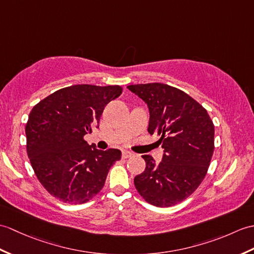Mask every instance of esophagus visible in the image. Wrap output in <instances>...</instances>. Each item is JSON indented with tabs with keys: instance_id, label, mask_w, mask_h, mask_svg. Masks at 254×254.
<instances>
[{
	"instance_id": "34e87169",
	"label": "esophagus",
	"mask_w": 254,
	"mask_h": 254,
	"mask_svg": "<svg viewBox=\"0 0 254 254\" xmlns=\"http://www.w3.org/2000/svg\"><path fill=\"white\" fill-rule=\"evenodd\" d=\"M133 156V154L131 151H127V150H123L122 151V157L125 158V159H127V158H129V157H132Z\"/></svg>"
}]
</instances>
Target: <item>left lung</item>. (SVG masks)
<instances>
[{
  "label": "left lung",
  "mask_w": 254,
  "mask_h": 254,
  "mask_svg": "<svg viewBox=\"0 0 254 254\" xmlns=\"http://www.w3.org/2000/svg\"><path fill=\"white\" fill-rule=\"evenodd\" d=\"M148 106L150 135L160 136L163 157L149 155L134 185L147 202L171 207L186 199L201 184L214 151V126L201 105L179 88L163 83L128 85Z\"/></svg>",
  "instance_id": "left-lung-1"
}]
</instances>
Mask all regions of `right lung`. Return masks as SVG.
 I'll return each instance as SVG.
<instances>
[{
  "mask_svg": "<svg viewBox=\"0 0 254 254\" xmlns=\"http://www.w3.org/2000/svg\"><path fill=\"white\" fill-rule=\"evenodd\" d=\"M119 85H71L61 88L32 108L26 125L27 154L38 180L61 201L81 204L102 190L119 149L98 150L84 135L98 127Z\"/></svg>",
  "mask_w": 254,
  "mask_h": 254,
  "instance_id": "right-lung-1",
  "label": "right lung"
}]
</instances>
